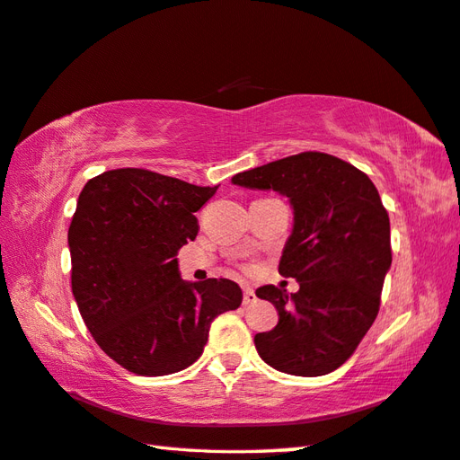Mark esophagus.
Returning a JSON list of instances; mask_svg holds the SVG:
<instances>
[{
  "instance_id": "esophagus-1",
  "label": "esophagus",
  "mask_w": 460,
  "mask_h": 460,
  "mask_svg": "<svg viewBox=\"0 0 460 460\" xmlns=\"http://www.w3.org/2000/svg\"><path fill=\"white\" fill-rule=\"evenodd\" d=\"M256 293H253V289L246 288L243 289V305H250V303H256Z\"/></svg>"
}]
</instances>
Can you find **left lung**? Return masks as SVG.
<instances>
[{
  "label": "left lung",
  "mask_w": 460,
  "mask_h": 460,
  "mask_svg": "<svg viewBox=\"0 0 460 460\" xmlns=\"http://www.w3.org/2000/svg\"><path fill=\"white\" fill-rule=\"evenodd\" d=\"M232 182L278 190L295 214L279 273L297 279L299 291L275 285L256 291L279 313L275 329L253 339L258 354L293 376L336 370L376 321L392 265L390 217L377 189L366 172L321 151L238 172Z\"/></svg>",
  "instance_id": "8db88e82"
}]
</instances>
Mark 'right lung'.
<instances>
[{"label": "right lung", "mask_w": 460, "mask_h": 460, "mask_svg": "<svg viewBox=\"0 0 460 460\" xmlns=\"http://www.w3.org/2000/svg\"><path fill=\"white\" fill-rule=\"evenodd\" d=\"M218 187L147 169L90 179L68 228L73 295L96 344L137 376H167L199 360L210 323L242 303L230 279L187 283L177 253L195 240V212Z\"/></svg>", "instance_id": "obj_1"}]
</instances>
